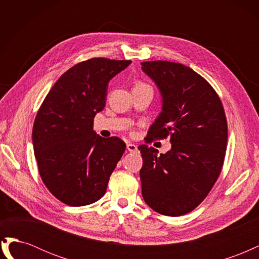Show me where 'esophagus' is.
Listing matches in <instances>:
<instances>
[{
  "label": "esophagus",
  "instance_id": "34e87169",
  "mask_svg": "<svg viewBox=\"0 0 259 259\" xmlns=\"http://www.w3.org/2000/svg\"><path fill=\"white\" fill-rule=\"evenodd\" d=\"M126 148H127V150H128L130 152H135V151H137V146L134 145V144H127V145H126Z\"/></svg>",
  "mask_w": 259,
  "mask_h": 259
}]
</instances>
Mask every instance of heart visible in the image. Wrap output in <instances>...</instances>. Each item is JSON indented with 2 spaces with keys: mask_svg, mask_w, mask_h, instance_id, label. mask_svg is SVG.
Returning a JSON list of instances; mask_svg holds the SVG:
<instances>
[{
  "mask_svg": "<svg viewBox=\"0 0 259 259\" xmlns=\"http://www.w3.org/2000/svg\"><path fill=\"white\" fill-rule=\"evenodd\" d=\"M136 85H145V84L144 83H137Z\"/></svg>",
  "mask_w": 259,
  "mask_h": 259,
  "instance_id": "1",
  "label": "heart"
}]
</instances>
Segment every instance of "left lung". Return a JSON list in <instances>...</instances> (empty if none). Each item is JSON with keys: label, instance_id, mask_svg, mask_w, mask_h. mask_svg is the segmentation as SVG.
I'll return each mask as SVG.
<instances>
[{"label": "left lung", "instance_id": "8db88e82", "mask_svg": "<svg viewBox=\"0 0 259 259\" xmlns=\"http://www.w3.org/2000/svg\"><path fill=\"white\" fill-rule=\"evenodd\" d=\"M162 94V112L145 138L169 137L171 149L139 146L142 193L153 210L180 216L204 200L221 174L228 138L222 100L211 85L189 67L166 60L142 62Z\"/></svg>", "mask_w": 259, "mask_h": 259}]
</instances>
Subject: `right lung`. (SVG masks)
<instances>
[{"label": "right lung", "mask_w": 259, "mask_h": 259, "mask_svg": "<svg viewBox=\"0 0 259 259\" xmlns=\"http://www.w3.org/2000/svg\"><path fill=\"white\" fill-rule=\"evenodd\" d=\"M131 62L100 57L79 62L59 77L38 109L32 130L38 173L67 205L103 198L125 151L122 139L100 137L93 123L105 108L109 81Z\"/></svg>", "instance_id": "obj_1"}]
</instances>
